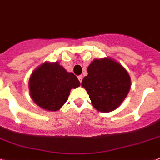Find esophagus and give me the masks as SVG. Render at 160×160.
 Returning <instances> with one entry per match:
<instances>
[{
    "instance_id": "obj_1",
    "label": "esophagus",
    "mask_w": 160,
    "mask_h": 160,
    "mask_svg": "<svg viewBox=\"0 0 160 160\" xmlns=\"http://www.w3.org/2000/svg\"><path fill=\"white\" fill-rule=\"evenodd\" d=\"M82 75H80V76H78V80H79V82H82Z\"/></svg>"
}]
</instances>
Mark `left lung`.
Returning <instances> with one entry per match:
<instances>
[{
	"mask_svg": "<svg viewBox=\"0 0 160 160\" xmlns=\"http://www.w3.org/2000/svg\"><path fill=\"white\" fill-rule=\"evenodd\" d=\"M88 76L82 86L89 95L92 105L98 111L117 109L128 96L131 88L128 72L111 58L96 59L88 68Z\"/></svg>",
	"mask_w": 160,
	"mask_h": 160,
	"instance_id": "obj_1",
	"label": "left lung"
}]
</instances>
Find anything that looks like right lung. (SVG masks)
I'll use <instances>...</instances> for the list:
<instances>
[{
	"label": "right lung",
	"mask_w": 160,
	"mask_h": 160,
	"mask_svg": "<svg viewBox=\"0 0 160 160\" xmlns=\"http://www.w3.org/2000/svg\"><path fill=\"white\" fill-rule=\"evenodd\" d=\"M80 86L78 78L58 62H46L32 72L29 78L30 96L42 109L57 111L68 101L72 88Z\"/></svg>",
	"instance_id": "right-lung-1"
}]
</instances>
